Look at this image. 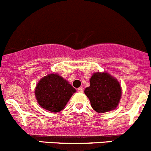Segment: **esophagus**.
<instances>
[{"label":"esophagus","instance_id":"1","mask_svg":"<svg viewBox=\"0 0 151 151\" xmlns=\"http://www.w3.org/2000/svg\"><path fill=\"white\" fill-rule=\"evenodd\" d=\"M78 90V93H82V92H83V88H82V87H78V90Z\"/></svg>","mask_w":151,"mask_h":151}]
</instances>
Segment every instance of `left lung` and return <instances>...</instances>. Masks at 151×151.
Instances as JSON below:
<instances>
[{"label": "left lung", "mask_w": 151, "mask_h": 151, "mask_svg": "<svg viewBox=\"0 0 151 151\" xmlns=\"http://www.w3.org/2000/svg\"><path fill=\"white\" fill-rule=\"evenodd\" d=\"M90 83V87H86L84 93L95 111L104 113L118 107L122 90L115 77L107 72H96L92 75Z\"/></svg>", "instance_id": "1"}]
</instances>
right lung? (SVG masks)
<instances>
[{
  "label": "right lung",
  "mask_w": 151,
  "mask_h": 151,
  "mask_svg": "<svg viewBox=\"0 0 151 151\" xmlns=\"http://www.w3.org/2000/svg\"><path fill=\"white\" fill-rule=\"evenodd\" d=\"M76 89L57 73H51L43 77L35 88V96L38 104L53 113L61 111Z\"/></svg>",
  "instance_id": "right-lung-1"
}]
</instances>
